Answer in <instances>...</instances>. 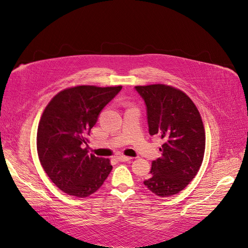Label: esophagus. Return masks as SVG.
<instances>
[{
	"instance_id": "esophagus-1",
	"label": "esophagus",
	"mask_w": 248,
	"mask_h": 248,
	"mask_svg": "<svg viewBox=\"0 0 248 248\" xmlns=\"http://www.w3.org/2000/svg\"><path fill=\"white\" fill-rule=\"evenodd\" d=\"M116 158H117V160H119V161H130L132 159L131 157L124 156V155H118Z\"/></svg>"
}]
</instances>
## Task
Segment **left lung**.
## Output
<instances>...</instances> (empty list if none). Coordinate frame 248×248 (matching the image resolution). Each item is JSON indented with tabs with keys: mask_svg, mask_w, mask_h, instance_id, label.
<instances>
[{
	"mask_svg": "<svg viewBox=\"0 0 248 248\" xmlns=\"http://www.w3.org/2000/svg\"><path fill=\"white\" fill-rule=\"evenodd\" d=\"M135 90L147 107L150 135L164 140L161 157L152 162L143 185L160 197L178 194L195 178L204 156L200 113L186 93L173 87L158 84L137 86Z\"/></svg>",
	"mask_w": 248,
	"mask_h": 248,
	"instance_id": "1",
	"label": "left lung"
}]
</instances>
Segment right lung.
I'll list each match as a JSON object with an SVG mask.
<instances>
[{"mask_svg":"<svg viewBox=\"0 0 248 248\" xmlns=\"http://www.w3.org/2000/svg\"><path fill=\"white\" fill-rule=\"evenodd\" d=\"M120 90L122 86L66 89L44 111L37 128V154L49 178L68 195H92L112 170L108 158L89 155L85 147L99 113Z\"/></svg>","mask_w":248,"mask_h":248,"instance_id":"obj_1","label":"right lung"}]
</instances>
